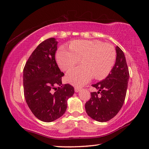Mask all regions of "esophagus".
Returning <instances> with one entry per match:
<instances>
[{"label":"esophagus","instance_id":"obj_1","mask_svg":"<svg viewBox=\"0 0 149 149\" xmlns=\"http://www.w3.org/2000/svg\"><path fill=\"white\" fill-rule=\"evenodd\" d=\"M81 88H80V87H74V91H75L76 92H78L79 91H81Z\"/></svg>","mask_w":149,"mask_h":149}]
</instances>
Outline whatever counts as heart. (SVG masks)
Instances as JSON below:
<instances>
[{"label":"heart","instance_id":"obj_1","mask_svg":"<svg viewBox=\"0 0 149 149\" xmlns=\"http://www.w3.org/2000/svg\"><path fill=\"white\" fill-rule=\"evenodd\" d=\"M69 49L59 48L56 58L64 71L73 68L81 60V66L71 69L66 74L67 81L78 87L88 83L93 76L97 80L107 77L116 60L115 48L99 41H74L69 45Z\"/></svg>","mask_w":149,"mask_h":149}]
</instances>
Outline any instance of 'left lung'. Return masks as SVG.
I'll use <instances>...</instances> for the list:
<instances>
[{"label":"left lung","mask_w":149,"mask_h":149,"mask_svg":"<svg viewBox=\"0 0 149 149\" xmlns=\"http://www.w3.org/2000/svg\"><path fill=\"white\" fill-rule=\"evenodd\" d=\"M116 61L110 73L104 80L92 85L98 91L91 92L85 103L89 117L98 122H107L120 111L126 95L130 73L124 52L117 46Z\"/></svg>","instance_id":"1"}]
</instances>
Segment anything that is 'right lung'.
<instances>
[{"label":"right lung","mask_w":149,"mask_h":149,"mask_svg":"<svg viewBox=\"0 0 149 149\" xmlns=\"http://www.w3.org/2000/svg\"><path fill=\"white\" fill-rule=\"evenodd\" d=\"M58 42L46 39L32 53L24 69L25 101L39 120L50 122L64 115L67 101L74 93L69 84L62 85L61 72L55 61Z\"/></svg>","instance_id":"obj_1"}]
</instances>
